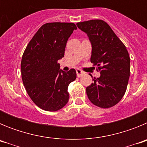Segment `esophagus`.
Here are the masks:
<instances>
[{"label":"esophagus","mask_w":147,"mask_h":147,"mask_svg":"<svg viewBox=\"0 0 147 147\" xmlns=\"http://www.w3.org/2000/svg\"><path fill=\"white\" fill-rule=\"evenodd\" d=\"M76 75H77L78 77H80V76H82V75L85 74V73L83 72L82 71H81L80 69H76Z\"/></svg>","instance_id":"34e87169"}]
</instances>
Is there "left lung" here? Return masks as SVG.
Here are the masks:
<instances>
[{"mask_svg": "<svg viewBox=\"0 0 147 147\" xmlns=\"http://www.w3.org/2000/svg\"><path fill=\"white\" fill-rule=\"evenodd\" d=\"M76 25L89 37L92 45L90 62L98 67L96 70L101 74L98 78H93V82L86 88L88 98L97 107H113L124 96L128 85L130 74L129 53L104 20H90Z\"/></svg>", "mask_w": 147, "mask_h": 147, "instance_id": "1", "label": "left lung"}]
</instances>
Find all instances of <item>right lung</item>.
I'll return each instance as SVG.
<instances>
[{
	"instance_id": "right-lung-1",
	"label": "right lung",
	"mask_w": 147,
	"mask_h": 147,
	"mask_svg": "<svg viewBox=\"0 0 147 147\" xmlns=\"http://www.w3.org/2000/svg\"><path fill=\"white\" fill-rule=\"evenodd\" d=\"M76 26L73 23H47L27 45L21 60L23 85L31 99L46 111H57L67 103L68 85L76 78L75 69L59 70L66 43Z\"/></svg>"
}]
</instances>
